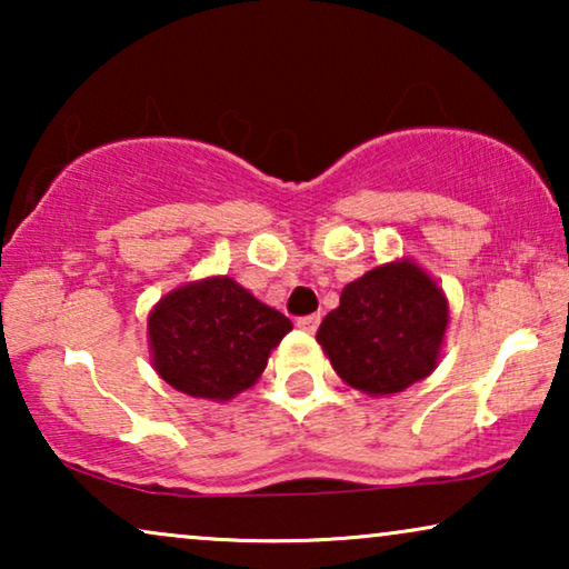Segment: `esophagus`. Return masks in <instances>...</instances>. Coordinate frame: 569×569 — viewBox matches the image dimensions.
<instances>
[{
	"mask_svg": "<svg viewBox=\"0 0 569 569\" xmlns=\"http://www.w3.org/2000/svg\"><path fill=\"white\" fill-rule=\"evenodd\" d=\"M318 323H321V313H310V316H300L298 318V329L313 333L318 329Z\"/></svg>",
	"mask_w": 569,
	"mask_h": 569,
	"instance_id": "34e87169",
	"label": "esophagus"
}]
</instances>
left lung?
Here are the masks:
<instances>
[{"mask_svg":"<svg viewBox=\"0 0 569 569\" xmlns=\"http://www.w3.org/2000/svg\"><path fill=\"white\" fill-rule=\"evenodd\" d=\"M446 326V295L417 263L403 259L349 282L316 339L341 380L362 393L383 396L430 376Z\"/></svg>","mask_w":569,"mask_h":569,"instance_id":"1","label":"left lung"}]
</instances>
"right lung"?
Returning <instances> with one entry per match:
<instances>
[{
    "label": "right lung",
    "mask_w": 569,
    "mask_h": 569,
    "mask_svg": "<svg viewBox=\"0 0 569 569\" xmlns=\"http://www.w3.org/2000/svg\"><path fill=\"white\" fill-rule=\"evenodd\" d=\"M147 331L166 383L197 399L228 401L256 383L292 323L230 277H212L162 298Z\"/></svg>",
    "instance_id": "obj_1"
}]
</instances>
